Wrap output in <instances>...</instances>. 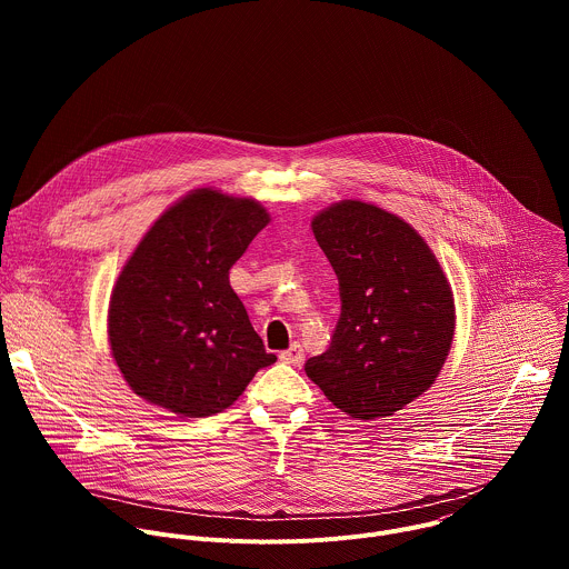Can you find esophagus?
<instances>
[{"label":"esophagus","mask_w":569,"mask_h":569,"mask_svg":"<svg viewBox=\"0 0 569 569\" xmlns=\"http://www.w3.org/2000/svg\"><path fill=\"white\" fill-rule=\"evenodd\" d=\"M279 358H281V362H286V365L299 367V365L303 362V349H301V345H299V342H295V345H290V349L281 351V353H279Z\"/></svg>","instance_id":"esophagus-1"}]
</instances>
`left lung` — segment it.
<instances>
[{"label": "left lung", "mask_w": 569, "mask_h": 569, "mask_svg": "<svg viewBox=\"0 0 569 569\" xmlns=\"http://www.w3.org/2000/svg\"><path fill=\"white\" fill-rule=\"evenodd\" d=\"M342 312L306 376L353 419L391 417L439 376L455 336L450 283L428 242L398 216L342 200L312 218Z\"/></svg>", "instance_id": "1"}]
</instances>
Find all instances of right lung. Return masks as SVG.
I'll return each mask as SVG.
<instances>
[{"label":"right lung","mask_w":569,"mask_h":569,"mask_svg":"<svg viewBox=\"0 0 569 569\" xmlns=\"http://www.w3.org/2000/svg\"><path fill=\"white\" fill-rule=\"evenodd\" d=\"M270 222L250 198L198 189L161 213L110 299L112 356L130 389L180 417H211L277 360L229 286Z\"/></svg>","instance_id":"1"}]
</instances>
